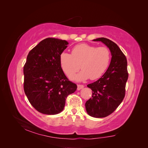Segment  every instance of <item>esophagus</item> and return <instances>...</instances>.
<instances>
[{"label": "esophagus", "instance_id": "1", "mask_svg": "<svg viewBox=\"0 0 148 148\" xmlns=\"http://www.w3.org/2000/svg\"><path fill=\"white\" fill-rule=\"evenodd\" d=\"M83 88H84L83 85H82V84H78V85H77V90H78V91L81 90V89H83Z\"/></svg>", "mask_w": 148, "mask_h": 148}]
</instances>
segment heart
<instances>
[{
    "label": "heart",
    "instance_id": "heart-1",
    "mask_svg": "<svg viewBox=\"0 0 148 148\" xmlns=\"http://www.w3.org/2000/svg\"><path fill=\"white\" fill-rule=\"evenodd\" d=\"M110 59L111 53L108 48L97 47L88 44L74 46L71 54L62 52L60 55L61 67L67 77L72 76L80 67L82 69L78 73L71 77V79L79 82L102 77L109 67Z\"/></svg>",
    "mask_w": 148,
    "mask_h": 148
}]
</instances>
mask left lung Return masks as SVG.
Masks as SVG:
<instances>
[{"instance_id":"1","label":"left lung","mask_w":148,"mask_h":148,"mask_svg":"<svg viewBox=\"0 0 148 148\" xmlns=\"http://www.w3.org/2000/svg\"><path fill=\"white\" fill-rule=\"evenodd\" d=\"M92 41L104 44L112 56L105 73L96 82L87 85L92 91V97L85 103L87 113L92 117L102 118L112 113L125 97L128 77L127 60L119 46L111 40L99 38Z\"/></svg>"}]
</instances>
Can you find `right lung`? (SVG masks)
<instances>
[{"label": "right lung", "mask_w": 148, "mask_h": 148, "mask_svg": "<svg viewBox=\"0 0 148 148\" xmlns=\"http://www.w3.org/2000/svg\"><path fill=\"white\" fill-rule=\"evenodd\" d=\"M65 40L46 38L30 51L23 67L24 91L30 104L39 112L56 115L64 110L68 95L77 90L61 67L60 55Z\"/></svg>", "instance_id": "1"}]
</instances>
